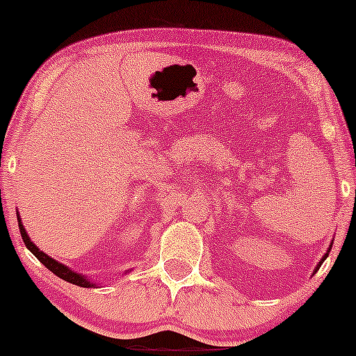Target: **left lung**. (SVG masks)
Masks as SVG:
<instances>
[{
	"label": "left lung",
	"instance_id": "obj_1",
	"mask_svg": "<svg viewBox=\"0 0 356 356\" xmlns=\"http://www.w3.org/2000/svg\"><path fill=\"white\" fill-rule=\"evenodd\" d=\"M332 246H333V244H330V248H328V251H326V254H325V256H323V257H321V261H320V263H318V264H316V269H314V273H316V271H318V269H320V266H321V263H323V261H325V259H326V257H328V252H330V251H332Z\"/></svg>",
	"mask_w": 356,
	"mask_h": 356
}]
</instances>
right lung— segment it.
I'll list each match as a JSON object with an SVG mask.
<instances>
[{
    "mask_svg": "<svg viewBox=\"0 0 356 356\" xmlns=\"http://www.w3.org/2000/svg\"><path fill=\"white\" fill-rule=\"evenodd\" d=\"M16 218H18V227H19V232H22L24 246L30 249L31 254H33L36 259H40V263L44 264V266L50 269L53 275H56L58 277H61L63 281H68V283H72V284L81 286V288H95L97 284L93 283V281H90V277H87L85 275H80V273H76V271H73V269L65 266V264H61L60 261L53 259V257L44 254L43 251H40V248H36V244L30 239V236H28L26 229H24L18 211H16Z\"/></svg>",
    "mask_w": 356,
    "mask_h": 356,
    "instance_id": "1",
    "label": "right lung"
}]
</instances>
